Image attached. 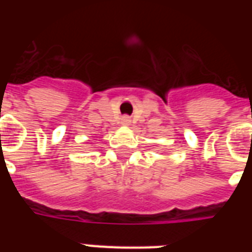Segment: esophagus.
<instances>
[{"label": "esophagus", "mask_w": 252, "mask_h": 252, "mask_svg": "<svg viewBox=\"0 0 252 252\" xmlns=\"http://www.w3.org/2000/svg\"><path fill=\"white\" fill-rule=\"evenodd\" d=\"M122 122H123V124H128V123L130 122V120H129V116H123V118H122Z\"/></svg>", "instance_id": "esophagus-1"}]
</instances>
